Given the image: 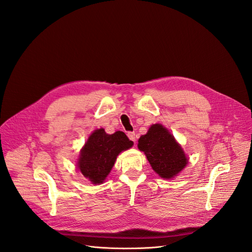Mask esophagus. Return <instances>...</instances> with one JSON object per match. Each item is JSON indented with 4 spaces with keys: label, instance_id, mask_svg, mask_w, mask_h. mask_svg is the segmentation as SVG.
<instances>
[{
    "label": "esophagus",
    "instance_id": "esophagus-1",
    "mask_svg": "<svg viewBox=\"0 0 252 252\" xmlns=\"http://www.w3.org/2000/svg\"><path fill=\"white\" fill-rule=\"evenodd\" d=\"M127 135H128V138H129V139H130L132 142H134V143H135L136 139H135V133H134V132H128V133H127Z\"/></svg>",
    "mask_w": 252,
    "mask_h": 252
}]
</instances>
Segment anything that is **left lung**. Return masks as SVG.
Here are the masks:
<instances>
[{"instance_id":"8db88e82","label":"left lung","mask_w":252,"mask_h":252,"mask_svg":"<svg viewBox=\"0 0 252 252\" xmlns=\"http://www.w3.org/2000/svg\"><path fill=\"white\" fill-rule=\"evenodd\" d=\"M138 147L159 177L171 179L186 166L188 158L173 135L161 124L152 125L139 139Z\"/></svg>"}]
</instances>
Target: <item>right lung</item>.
<instances>
[{
    "label": "right lung",
    "instance_id": "obj_1",
    "mask_svg": "<svg viewBox=\"0 0 252 252\" xmlns=\"http://www.w3.org/2000/svg\"><path fill=\"white\" fill-rule=\"evenodd\" d=\"M133 142L123 131L107 134L103 128L91 133L80 154L78 167L94 184H101L107 177L120 152L132 147Z\"/></svg>",
    "mask_w": 252,
    "mask_h": 252
}]
</instances>
